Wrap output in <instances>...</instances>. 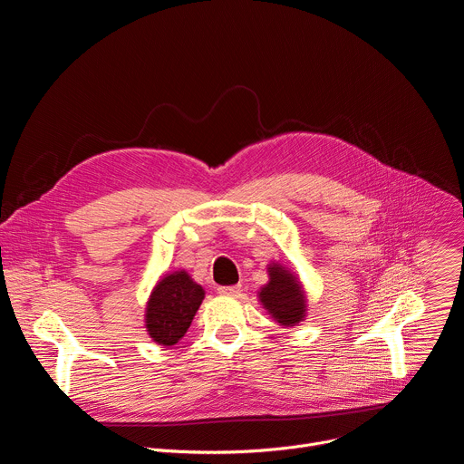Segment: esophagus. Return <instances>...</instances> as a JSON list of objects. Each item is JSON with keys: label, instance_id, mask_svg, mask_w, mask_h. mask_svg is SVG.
<instances>
[{"label": "esophagus", "instance_id": "34e87169", "mask_svg": "<svg viewBox=\"0 0 464 464\" xmlns=\"http://www.w3.org/2000/svg\"><path fill=\"white\" fill-rule=\"evenodd\" d=\"M241 291L239 285H227V287H218V293L223 296H237Z\"/></svg>", "mask_w": 464, "mask_h": 464}]
</instances>
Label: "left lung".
I'll list each match as a JSON object with an SVG mask.
<instances>
[{"instance_id":"1","label":"left lung","mask_w":464,"mask_h":464,"mask_svg":"<svg viewBox=\"0 0 464 464\" xmlns=\"http://www.w3.org/2000/svg\"><path fill=\"white\" fill-rule=\"evenodd\" d=\"M268 276L270 282L259 293L261 304L277 324L296 325L305 316V296L298 280L280 265H270Z\"/></svg>"}]
</instances>
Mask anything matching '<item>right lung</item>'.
Segmentation results:
<instances>
[{
	"label": "right lung",
	"mask_w": 464,
	"mask_h": 464,
	"mask_svg": "<svg viewBox=\"0 0 464 464\" xmlns=\"http://www.w3.org/2000/svg\"><path fill=\"white\" fill-rule=\"evenodd\" d=\"M205 291L184 272H173L153 289L146 309V329L160 345L177 343L188 331Z\"/></svg>",
	"instance_id": "obj_1"
}]
</instances>
